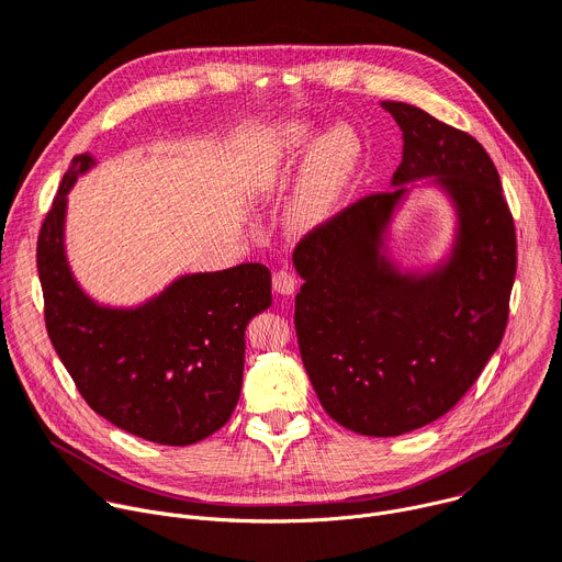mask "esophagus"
<instances>
[{
    "mask_svg": "<svg viewBox=\"0 0 562 562\" xmlns=\"http://www.w3.org/2000/svg\"><path fill=\"white\" fill-rule=\"evenodd\" d=\"M272 288H274V292H279V294H283V296H290V294H294V290H296V279H294V274L288 272V270H277V272L272 274Z\"/></svg>",
    "mask_w": 562,
    "mask_h": 562,
    "instance_id": "1",
    "label": "esophagus"
}]
</instances>
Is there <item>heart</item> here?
<instances>
[{"instance_id":"heart-1","label":"heart","mask_w":562,"mask_h":562,"mask_svg":"<svg viewBox=\"0 0 562 562\" xmlns=\"http://www.w3.org/2000/svg\"><path fill=\"white\" fill-rule=\"evenodd\" d=\"M310 140L303 124L270 136L247 167L245 192L259 196L283 176L288 165ZM361 165V143L348 124H337L313 149L299 182L290 225L294 232H313L326 225L348 194Z\"/></svg>"}]
</instances>
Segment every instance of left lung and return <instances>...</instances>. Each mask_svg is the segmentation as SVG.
<instances>
[{"instance_id":"left-lung-1","label":"left lung","mask_w":562,"mask_h":562,"mask_svg":"<svg viewBox=\"0 0 562 562\" xmlns=\"http://www.w3.org/2000/svg\"><path fill=\"white\" fill-rule=\"evenodd\" d=\"M404 136L395 190L344 207L294 247L305 281L294 328L324 411L370 438L422 428L449 413L503 341L516 279V225L484 147L419 106L386 100ZM435 175L457 203L452 259L424 278L381 255L383 229L407 191Z\"/></svg>"}]
</instances>
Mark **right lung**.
<instances>
[{
    "label": "right lung",
    "mask_w": 562,
    "mask_h": 562,
    "mask_svg": "<svg viewBox=\"0 0 562 562\" xmlns=\"http://www.w3.org/2000/svg\"><path fill=\"white\" fill-rule=\"evenodd\" d=\"M93 165L74 158L37 236L50 344L85 402L117 428L167 447L201 442L236 408L245 328L272 303L270 270L184 274L138 307L98 305L65 252L67 194Z\"/></svg>",
    "instance_id": "1"
}]
</instances>
